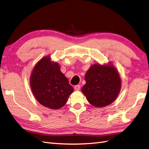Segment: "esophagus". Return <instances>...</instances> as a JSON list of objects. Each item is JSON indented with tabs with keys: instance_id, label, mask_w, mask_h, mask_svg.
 Masks as SVG:
<instances>
[{
	"instance_id": "1",
	"label": "esophagus",
	"mask_w": 149,
	"mask_h": 149,
	"mask_svg": "<svg viewBox=\"0 0 149 149\" xmlns=\"http://www.w3.org/2000/svg\"><path fill=\"white\" fill-rule=\"evenodd\" d=\"M74 88L76 91H78V90H79L81 88V86L80 85H76V86H74Z\"/></svg>"
}]
</instances>
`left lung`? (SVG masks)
<instances>
[{
  "instance_id": "1",
  "label": "left lung",
  "mask_w": 149,
  "mask_h": 149,
  "mask_svg": "<svg viewBox=\"0 0 149 149\" xmlns=\"http://www.w3.org/2000/svg\"><path fill=\"white\" fill-rule=\"evenodd\" d=\"M84 79L86 84L81 91L94 107H103L111 104L120 93V76L111 62L107 65H93L87 71Z\"/></svg>"
}]
</instances>
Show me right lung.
<instances>
[{
	"instance_id": "1",
	"label": "right lung",
	"mask_w": 149,
	"mask_h": 149,
	"mask_svg": "<svg viewBox=\"0 0 149 149\" xmlns=\"http://www.w3.org/2000/svg\"><path fill=\"white\" fill-rule=\"evenodd\" d=\"M31 91L39 103L51 109L63 106L73 92L60 66L50 56L42 58L36 64L30 78Z\"/></svg>"
}]
</instances>
